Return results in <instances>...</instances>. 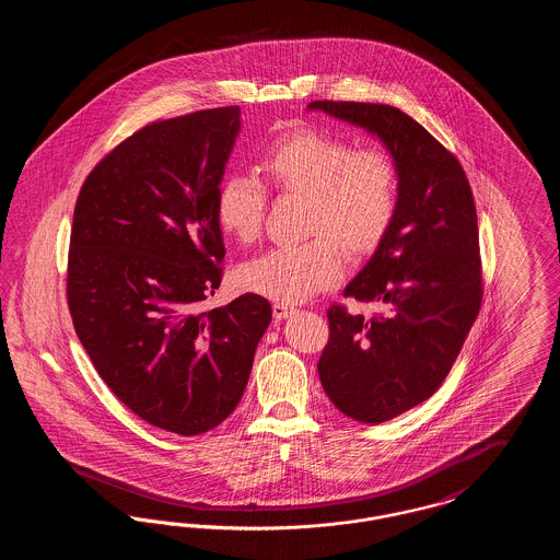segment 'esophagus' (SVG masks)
Here are the masks:
<instances>
[{
	"label": "esophagus",
	"instance_id": "34e87169",
	"mask_svg": "<svg viewBox=\"0 0 560 560\" xmlns=\"http://www.w3.org/2000/svg\"><path fill=\"white\" fill-rule=\"evenodd\" d=\"M293 306H290V304H285V302H275L272 304V317H275V320H283L288 319V317H292L293 315Z\"/></svg>",
	"mask_w": 560,
	"mask_h": 560
}]
</instances>
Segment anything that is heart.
I'll use <instances>...</instances> for the list:
<instances>
[{
	"label": "heart",
	"instance_id": "obj_1",
	"mask_svg": "<svg viewBox=\"0 0 560 560\" xmlns=\"http://www.w3.org/2000/svg\"><path fill=\"white\" fill-rule=\"evenodd\" d=\"M262 165L281 190L306 195V235L295 245H275L240 268L249 292L279 302H302L340 281L345 254L373 249L399 206V167L382 147L354 149L348 140L304 128L277 138ZM267 188L254 174H229L215 192L220 229L249 243L260 235Z\"/></svg>",
	"mask_w": 560,
	"mask_h": 560
}]
</instances>
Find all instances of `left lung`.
<instances>
[{"label":"left lung","mask_w":560,"mask_h":560,"mask_svg":"<svg viewBox=\"0 0 560 560\" xmlns=\"http://www.w3.org/2000/svg\"><path fill=\"white\" fill-rule=\"evenodd\" d=\"M308 108L377 136L399 167L395 220L345 290L380 313L334 304L317 363L323 390L345 416L382 424L436 393L479 315L477 208L459 161L407 113L334 101Z\"/></svg>","instance_id":"left-lung-1"}]
</instances>
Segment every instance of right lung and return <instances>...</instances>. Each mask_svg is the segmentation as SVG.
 <instances>
[{
	"label": "right lung",
	"instance_id": "add662e5",
	"mask_svg": "<svg viewBox=\"0 0 560 560\" xmlns=\"http://www.w3.org/2000/svg\"><path fill=\"white\" fill-rule=\"evenodd\" d=\"M240 115L208 108L144 126L88 174L73 212L78 338L117 399L183 436L235 411L272 319L258 293L203 308L222 281L215 192Z\"/></svg>",
	"mask_w": 560,
	"mask_h": 560
}]
</instances>
